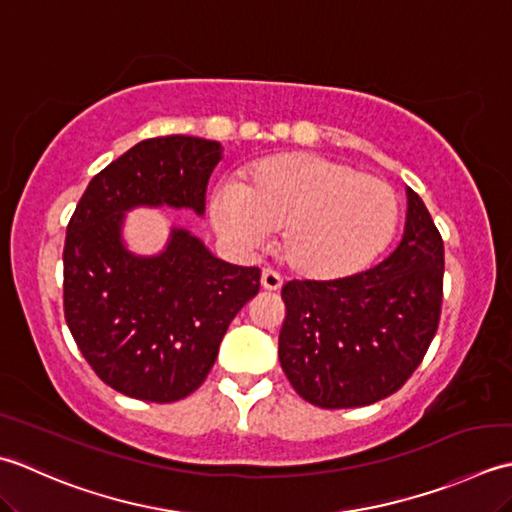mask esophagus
<instances>
[{"label":"esophagus","instance_id":"esophagus-1","mask_svg":"<svg viewBox=\"0 0 512 512\" xmlns=\"http://www.w3.org/2000/svg\"><path fill=\"white\" fill-rule=\"evenodd\" d=\"M260 285L267 291H276L283 287V278H280V274H276L274 269H263V274H260Z\"/></svg>","mask_w":512,"mask_h":512}]
</instances>
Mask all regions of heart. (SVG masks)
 Masks as SVG:
<instances>
[{
    "instance_id": "b5f03b06",
    "label": "heart",
    "mask_w": 512,
    "mask_h": 512,
    "mask_svg": "<svg viewBox=\"0 0 512 512\" xmlns=\"http://www.w3.org/2000/svg\"><path fill=\"white\" fill-rule=\"evenodd\" d=\"M218 234L243 249L280 232V256L300 276L344 278L378 256L400 218L391 187L347 163L318 154H285L258 163L210 201Z\"/></svg>"
}]
</instances>
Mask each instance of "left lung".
<instances>
[{
  "label": "left lung",
  "instance_id": "obj_1",
  "mask_svg": "<svg viewBox=\"0 0 512 512\" xmlns=\"http://www.w3.org/2000/svg\"><path fill=\"white\" fill-rule=\"evenodd\" d=\"M400 245L336 280H289L278 358L291 387L320 409L389 398L420 367L442 314L444 241L411 187Z\"/></svg>",
  "mask_w": 512,
  "mask_h": 512
}]
</instances>
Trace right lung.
I'll return each instance as SVG.
<instances>
[{
  "label": "right lung",
  "mask_w": 512,
  "mask_h": 512,
  "mask_svg": "<svg viewBox=\"0 0 512 512\" xmlns=\"http://www.w3.org/2000/svg\"><path fill=\"white\" fill-rule=\"evenodd\" d=\"M221 143L198 137L145 139L83 192L66 229L64 314L81 356L128 398L176 402L214 367L229 322L260 289L258 267L212 256L187 229H172L159 256L121 243L123 216L139 205L205 212Z\"/></svg>",
  "instance_id": "1"
}]
</instances>
